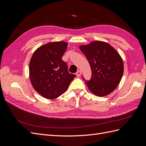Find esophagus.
Returning a JSON list of instances; mask_svg holds the SVG:
<instances>
[{
  "label": "esophagus",
  "instance_id": "1",
  "mask_svg": "<svg viewBox=\"0 0 146 146\" xmlns=\"http://www.w3.org/2000/svg\"><path fill=\"white\" fill-rule=\"evenodd\" d=\"M81 74H82V72H81V70H77V73H76L77 76V77H80V76H81Z\"/></svg>",
  "mask_w": 146,
  "mask_h": 146
}]
</instances>
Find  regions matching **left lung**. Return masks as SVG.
Here are the masks:
<instances>
[{"label":"left lung","mask_w":146,"mask_h":146,"mask_svg":"<svg viewBox=\"0 0 146 146\" xmlns=\"http://www.w3.org/2000/svg\"><path fill=\"white\" fill-rule=\"evenodd\" d=\"M80 48L91 69V79L85 80L89 90L100 97L111 93L120 83L123 72V61L118 52L108 43L100 41Z\"/></svg>","instance_id":"obj_1"}]
</instances>
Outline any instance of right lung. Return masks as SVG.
<instances>
[{
  "mask_svg": "<svg viewBox=\"0 0 146 146\" xmlns=\"http://www.w3.org/2000/svg\"><path fill=\"white\" fill-rule=\"evenodd\" d=\"M68 43L57 41L41 46L35 51L29 64L30 79L34 89L44 98L54 99L67 90L76 75L68 72L61 59Z\"/></svg>",
  "mask_w": 146,
  "mask_h": 146,
  "instance_id": "obj_1",
  "label": "right lung"
}]
</instances>
